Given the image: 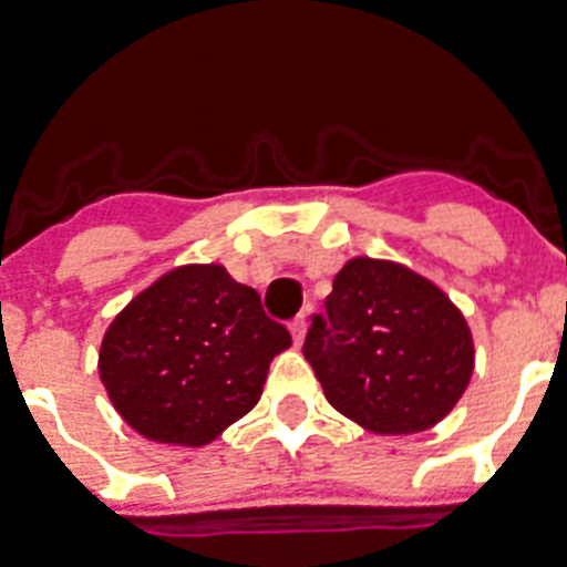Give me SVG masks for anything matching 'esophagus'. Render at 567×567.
<instances>
[{"label":"esophagus","instance_id":"esophagus-1","mask_svg":"<svg viewBox=\"0 0 567 567\" xmlns=\"http://www.w3.org/2000/svg\"><path fill=\"white\" fill-rule=\"evenodd\" d=\"M306 329H309V318L306 315H300V318L291 320V336H293V344L300 347L302 338H306Z\"/></svg>","mask_w":567,"mask_h":567}]
</instances>
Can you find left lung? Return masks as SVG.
Listing matches in <instances>:
<instances>
[{
  "mask_svg": "<svg viewBox=\"0 0 567 567\" xmlns=\"http://www.w3.org/2000/svg\"><path fill=\"white\" fill-rule=\"evenodd\" d=\"M332 409L377 435L435 426L465 394L474 338L439 285L382 258L338 270L302 344Z\"/></svg>",
  "mask_w": 567,
  "mask_h": 567,
  "instance_id": "left-lung-1",
  "label": "left lung"
}]
</instances>
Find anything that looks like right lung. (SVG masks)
<instances>
[{
	"mask_svg": "<svg viewBox=\"0 0 567 567\" xmlns=\"http://www.w3.org/2000/svg\"><path fill=\"white\" fill-rule=\"evenodd\" d=\"M291 336L256 288L223 265L155 279L105 329L100 379L120 417L150 441L203 447L258 403Z\"/></svg>",
	"mask_w": 567,
	"mask_h": 567,
	"instance_id": "1",
	"label": "right lung"
}]
</instances>
